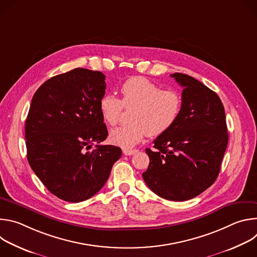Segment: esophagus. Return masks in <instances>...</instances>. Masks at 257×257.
<instances>
[{
  "label": "esophagus",
  "instance_id": "34e87169",
  "mask_svg": "<svg viewBox=\"0 0 257 257\" xmlns=\"http://www.w3.org/2000/svg\"><path fill=\"white\" fill-rule=\"evenodd\" d=\"M137 152H138V150H129V149H125V150L123 151V153H124L125 156H132V155L136 154Z\"/></svg>",
  "mask_w": 257,
  "mask_h": 257
}]
</instances>
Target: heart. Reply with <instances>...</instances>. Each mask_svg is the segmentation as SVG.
Listing matches in <instances>:
<instances>
[{
  "instance_id": "heart-1",
  "label": "heart",
  "mask_w": 257,
  "mask_h": 257,
  "mask_svg": "<svg viewBox=\"0 0 257 257\" xmlns=\"http://www.w3.org/2000/svg\"><path fill=\"white\" fill-rule=\"evenodd\" d=\"M122 98L104 94L99 100V112L103 121L115 126L119 123L123 106L132 108L131 123L114 129L109 134L112 143L130 148L145 135L158 136L167 131L179 116L182 98L174 89H162L145 77L127 79L121 86Z\"/></svg>"
}]
</instances>
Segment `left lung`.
<instances>
[{"instance_id": "left-lung-1", "label": "left lung", "mask_w": 257, "mask_h": 257, "mask_svg": "<svg viewBox=\"0 0 257 257\" xmlns=\"http://www.w3.org/2000/svg\"><path fill=\"white\" fill-rule=\"evenodd\" d=\"M171 77L183 87L180 113L154 141V150H145L150 165L142 177L160 197L185 201L212 185L229 136L218 95L189 75L175 73Z\"/></svg>"}]
</instances>
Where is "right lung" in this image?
Returning <instances> with one entry per match:
<instances>
[{
  "mask_svg": "<svg viewBox=\"0 0 257 257\" xmlns=\"http://www.w3.org/2000/svg\"><path fill=\"white\" fill-rule=\"evenodd\" d=\"M104 79L99 71L76 68L47 80L32 97L25 121L27 160L48 190L62 200L92 197L121 158L120 148L98 145L107 136L99 112Z\"/></svg>",
  "mask_w": 257,
  "mask_h": 257,
  "instance_id": "1",
  "label": "right lung"
}]
</instances>
